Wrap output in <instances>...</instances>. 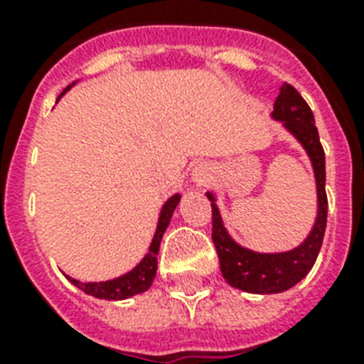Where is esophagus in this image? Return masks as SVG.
Returning a JSON list of instances; mask_svg holds the SVG:
<instances>
[{
	"mask_svg": "<svg viewBox=\"0 0 364 364\" xmlns=\"http://www.w3.org/2000/svg\"><path fill=\"white\" fill-rule=\"evenodd\" d=\"M208 177H210L208 170H205L204 166H198V168H196V173H194V179H196L198 183H204L208 181Z\"/></svg>",
	"mask_w": 364,
	"mask_h": 364,
	"instance_id": "1",
	"label": "esophagus"
}]
</instances>
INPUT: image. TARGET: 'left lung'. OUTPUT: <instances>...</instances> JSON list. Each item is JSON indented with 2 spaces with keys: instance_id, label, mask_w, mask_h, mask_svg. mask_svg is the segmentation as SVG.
Segmentation results:
<instances>
[{
  "instance_id": "left-lung-1",
  "label": "left lung",
  "mask_w": 364,
  "mask_h": 364,
  "mask_svg": "<svg viewBox=\"0 0 364 364\" xmlns=\"http://www.w3.org/2000/svg\"><path fill=\"white\" fill-rule=\"evenodd\" d=\"M274 119L283 121L289 132L304 145L306 153L310 154L314 173L317 183V219L311 228L310 236L300 243L299 247L287 253L264 255L255 253L249 249L240 247L228 236L227 228L223 227L221 215L213 196L211 200V240L215 243L223 277L232 287L247 291V293H283L302 279L311 270L321 249L325 227H327V193H325V151L319 141L316 119L310 105L299 94V90L285 82L279 90V96L274 102Z\"/></svg>"
}]
</instances>
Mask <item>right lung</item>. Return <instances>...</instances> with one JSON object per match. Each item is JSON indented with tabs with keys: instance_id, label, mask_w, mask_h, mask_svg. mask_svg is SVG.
Segmentation results:
<instances>
[{
	"instance_id": "add662e5",
	"label": "right lung",
	"mask_w": 364,
	"mask_h": 364,
	"mask_svg": "<svg viewBox=\"0 0 364 364\" xmlns=\"http://www.w3.org/2000/svg\"><path fill=\"white\" fill-rule=\"evenodd\" d=\"M177 204H179V194H173V196L164 204V208L160 211L159 227H156L154 238L153 242H151L149 253L143 257L141 262H139L134 270L124 274V276L117 277V279H109V282L102 283H82L73 279V277H70V282L73 283L75 287L81 289V291H85L87 294H92V296L107 300L128 299V296H134V294L147 291V289L151 287V283H153L154 274H156V255H159L160 240H162V234H164L166 227L170 225L171 213H173Z\"/></svg>"
}]
</instances>
